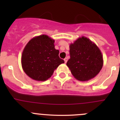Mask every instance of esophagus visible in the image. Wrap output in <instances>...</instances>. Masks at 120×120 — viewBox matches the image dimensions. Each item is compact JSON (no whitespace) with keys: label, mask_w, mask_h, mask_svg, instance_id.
Masks as SVG:
<instances>
[{"label":"esophagus","mask_w":120,"mask_h":120,"mask_svg":"<svg viewBox=\"0 0 120 120\" xmlns=\"http://www.w3.org/2000/svg\"><path fill=\"white\" fill-rule=\"evenodd\" d=\"M64 60L65 63H66L67 62V58H65V59H64Z\"/></svg>","instance_id":"1"}]
</instances>
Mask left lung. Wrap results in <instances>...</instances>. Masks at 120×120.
I'll list each match as a JSON object with an SVG mask.
<instances>
[{"label": "left lung", "instance_id": "left-lung-1", "mask_svg": "<svg viewBox=\"0 0 120 120\" xmlns=\"http://www.w3.org/2000/svg\"><path fill=\"white\" fill-rule=\"evenodd\" d=\"M67 66L75 79L86 81L99 73L103 65L101 51L89 38L82 37L70 45Z\"/></svg>", "mask_w": 120, "mask_h": 120}]
</instances>
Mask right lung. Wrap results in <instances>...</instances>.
<instances>
[{"mask_svg": "<svg viewBox=\"0 0 120 120\" xmlns=\"http://www.w3.org/2000/svg\"><path fill=\"white\" fill-rule=\"evenodd\" d=\"M54 40L46 35L31 39L24 48L21 66L25 73L32 79L45 81L52 77L54 71L64 61L54 48Z\"/></svg>", "mask_w": 120, "mask_h": 120, "instance_id": "obj_1", "label": "right lung"}]
</instances>
